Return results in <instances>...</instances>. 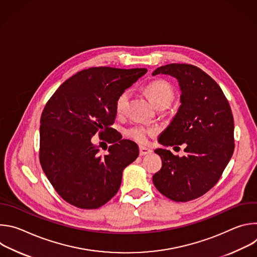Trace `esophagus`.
Listing matches in <instances>:
<instances>
[{"label": "esophagus", "instance_id": "1", "mask_svg": "<svg viewBox=\"0 0 257 257\" xmlns=\"http://www.w3.org/2000/svg\"><path fill=\"white\" fill-rule=\"evenodd\" d=\"M152 150L149 148H145V146H140L139 148V155L140 156H146V155H150L152 154Z\"/></svg>", "mask_w": 257, "mask_h": 257}]
</instances>
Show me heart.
I'll return each instance as SVG.
<instances>
[{"mask_svg": "<svg viewBox=\"0 0 257 257\" xmlns=\"http://www.w3.org/2000/svg\"><path fill=\"white\" fill-rule=\"evenodd\" d=\"M145 90L152 98L157 107L168 106L174 99V89L172 85L165 80H154L145 86ZM131 92L129 89L123 90L115 102L116 114L123 116L126 114ZM157 133L156 128H150L143 125H133L126 130L127 136L139 143H146L149 139Z\"/></svg>", "mask_w": 257, "mask_h": 257, "instance_id": "obj_1", "label": "heart"}]
</instances>
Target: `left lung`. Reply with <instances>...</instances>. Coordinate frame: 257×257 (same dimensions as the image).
Returning <instances> with one entry per match:
<instances>
[{
  "mask_svg": "<svg viewBox=\"0 0 257 257\" xmlns=\"http://www.w3.org/2000/svg\"><path fill=\"white\" fill-rule=\"evenodd\" d=\"M158 74L175 77L181 89V105L159 142L165 146L186 143L187 155L180 158L168 150H156L162 169L153 182L166 197L186 202L211 189L233 156L232 109L221 87L196 66L169 64L155 70L153 75Z\"/></svg>",
  "mask_w": 257,
  "mask_h": 257,
  "instance_id": "obj_1",
  "label": "left lung"
}]
</instances>
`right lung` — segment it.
Segmentation results:
<instances>
[{
  "instance_id": "right-lung-1",
  "label": "right lung",
  "mask_w": 257,
  "mask_h": 257,
  "mask_svg": "<svg viewBox=\"0 0 257 257\" xmlns=\"http://www.w3.org/2000/svg\"><path fill=\"white\" fill-rule=\"evenodd\" d=\"M148 72L145 68L94 67L67 79L47 102L41 117L40 162L57 193L83 209L105 204L119 190L123 170L138 145L112 125L118 95ZM108 136L109 154L99 156L91 137Z\"/></svg>"
}]
</instances>
